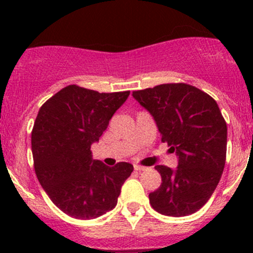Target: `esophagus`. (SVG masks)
Here are the masks:
<instances>
[{
	"instance_id": "esophagus-1",
	"label": "esophagus",
	"mask_w": 253,
	"mask_h": 253,
	"mask_svg": "<svg viewBox=\"0 0 253 253\" xmlns=\"http://www.w3.org/2000/svg\"><path fill=\"white\" fill-rule=\"evenodd\" d=\"M133 169L136 170V171H144V170H145V168H144V167H141V165H137V164H134V165H133Z\"/></svg>"
}]
</instances>
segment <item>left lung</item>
Here are the masks:
<instances>
[{"instance_id":"obj_1","label":"left lung","mask_w":253,"mask_h":253,"mask_svg":"<svg viewBox=\"0 0 253 253\" xmlns=\"http://www.w3.org/2000/svg\"><path fill=\"white\" fill-rule=\"evenodd\" d=\"M132 95L152 114L162 142L178 157L175 170L155 167L162 185L149 193L150 205L169 216L195 213L213 195L225 165L228 128L218 104L186 83L160 84Z\"/></svg>"}]
</instances>
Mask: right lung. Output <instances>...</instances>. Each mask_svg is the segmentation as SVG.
<instances>
[{"mask_svg": "<svg viewBox=\"0 0 253 253\" xmlns=\"http://www.w3.org/2000/svg\"><path fill=\"white\" fill-rule=\"evenodd\" d=\"M128 95V90L99 93L72 84L38 112L32 131L35 174L53 205L72 218L95 219L115 208L133 171L129 163L110 168L93 160L90 150Z\"/></svg>", "mask_w": 253, "mask_h": 253, "instance_id": "obj_1", "label": "right lung"}]
</instances>
